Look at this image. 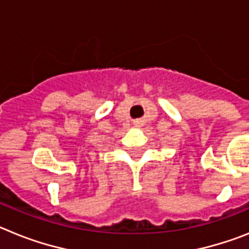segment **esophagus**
Segmentation results:
<instances>
[{"label":"esophagus","mask_w":249,"mask_h":249,"mask_svg":"<svg viewBox=\"0 0 249 249\" xmlns=\"http://www.w3.org/2000/svg\"><path fill=\"white\" fill-rule=\"evenodd\" d=\"M135 126H139V122H137V123H135Z\"/></svg>","instance_id":"esophagus-1"}]
</instances>
